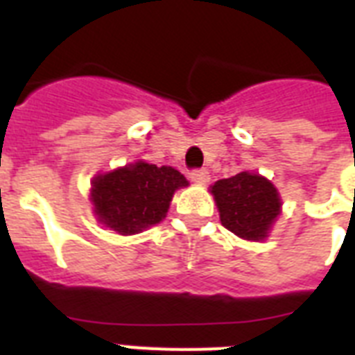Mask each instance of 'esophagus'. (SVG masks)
Segmentation results:
<instances>
[{
	"instance_id": "esophagus-1",
	"label": "esophagus",
	"mask_w": 355,
	"mask_h": 355,
	"mask_svg": "<svg viewBox=\"0 0 355 355\" xmlns=\"http://www.w3.org/2000/svg\"><path fill=\"white\" fill-rule=\"evenodd\" d=\"M191 180L195 184H199V186H206V184L210 182V173L206 171V169H197V171L191 173Z\"/></svg>"
}]
</instances>
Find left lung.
Wrapping results in <instances>:
<instances>
[{"label": "left lung", "instance_id": "obj_1", "mask_svg": "<svg viewBox=\"0 0 355 355\" xmlns=\"http://www.w3.org/2000/svg\"><path fill=\"white\" fill-rule=\"evenodd\" d=\"M221 225L247 241H263L282 214L275 184L258 173L241 171L210 186Z\"/></svg>", "mask_w": 355, "mask_h": 355}]
</instances>
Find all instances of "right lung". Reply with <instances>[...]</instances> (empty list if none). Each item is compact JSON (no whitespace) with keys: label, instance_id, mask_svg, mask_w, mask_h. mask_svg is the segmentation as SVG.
<instances>
[{"label":"right lung","instance_id":"1","mask_svg":"<svg viewBox=\"0 0 355 355\" xmlns=\"http://www.w3.org/2000/svg\"><path fill=\"white\" fill-rule=\"evenodd\" d=\"M188 186L175 167L132 162L92 178L94 216L121 236L139 234L166 219L175 191Z\"/></svg>","mask_w":355,"mask_h":355}]
</instances>
